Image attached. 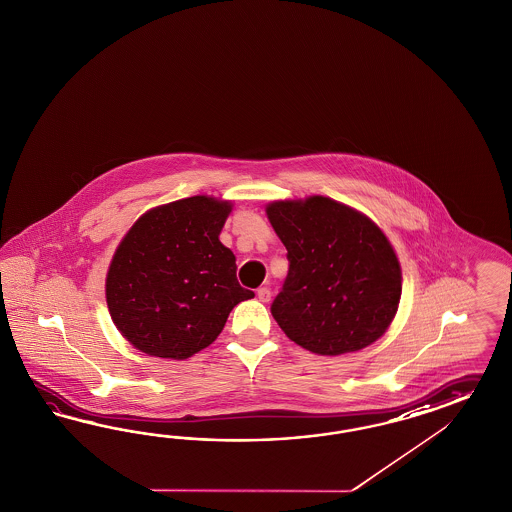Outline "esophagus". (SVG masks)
<instances>
[{"label": "esophagus", "instance_id": "34e87169", "mask_svg": "<svg viewBox=\"0 0 512 512\" xmlns=\"http://www.w3.org/2000/svg\"><path fill=\"white\" fill-rule=\"evenodd\" d=\"M257 298H259V302L266 304V302H270V298H272V292H270L268 287H261V289L257 291Z\"/></svg>", "mask_w": 512, "mask_h": 512}]
</instances>
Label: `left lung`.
I'll return each mask as SVG.
<instances>
[{
  "label": "left lung",
  "instance_id": "obj_1",
  "mask_svg": "<svg viewBox=\"0 0 512 512\" xmlns=\"http://www.w3.org/2000/svg\"><path fill=\"white\" fill-rule=\"evenodd\" d=\"M266 216L291 263L272 304L287 337L318 356L358 352L378 341L402 292L401 263L384 231L324 195L270 201Z\"/></svg>",
  "mask_w": 512,
  "mask_h": 512
}]
</instances>
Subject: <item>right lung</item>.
Here are the masks:
<instances>
[{"instance_id": "obj_1", "label": "right lung", "mask_w": 512, "mask_h": 512, "mask_svg": "<svg viewBox=\"0 0 512 512\" xmlns=\"http://www.w3.org/2000/svg\"><path fill=\"white\" fill-rule=\"evenodd\" d=\"M233 201L194 195L147 210L123 236L106 274L111 320L139 352L188 360L212 345L235 305L253 298L220 242Z\"/></svg>"}]
</instances>
